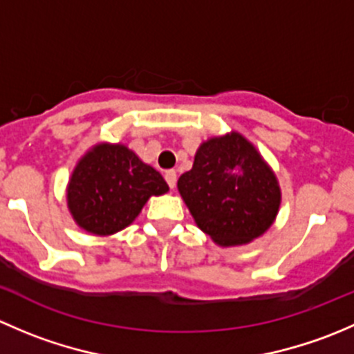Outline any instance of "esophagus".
Returning a JSON list of instances; mask_svg holds the SVG:
<instances>
[{"instance_id": "1", "label": "esophagus", "mask_w": 354, "mask_h": 354, "mask_svg": "<svg viewBox=\"0 0 354 354\" xmlns=\"http://www.w3.org/2000/svg\"><path fill=\"white\" fill-rule=\"evenodd\" d=\"M164 178H166L167 185H169V188H174L176 187V171L174 169H167L166 173H164Z\"/></svg>"}]
</instances>
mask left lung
Returning a JSON list of instances; mask_svg holds the SVG:
<instances>
[{
  "label": "left lung",
  "mask_w": 354,
  "mask_h": 354,
  "mask_svg": "<svg viewBox=\"0 0 354 354\" xmlns=\"http://www.w3.org/2000/svg\"><path fill=\"white\" fill-rule=\"evenodd\" d=\"M178 190L200 230L223 246L248 243L266 233L281 202L274 173L238 133L200 145Z\"/></svg>",
  "instance_id": "left-lung-1"
}]
</instances>
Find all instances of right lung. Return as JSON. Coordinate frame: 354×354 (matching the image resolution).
I'll list each match as a JSON object with an SVG mask.
<instances>
[{
    "instance_id": "add662e5",
    "label": "right lung",
    "mask_w": 354,
    "mask_h": 354,
    "mask_svg": "<svg viewBox=\"0 0 354 354\" xmlns=\"http://www.w3.org/2000/svg\"><path fill=\"white\" fill-rule=\"evenodd\" d=\"M169 190L154 167L124 145H97L75 167L68 185V207L80 227L113 234L140 214L152 195Z\"/></svg>"
}]
</instances>
